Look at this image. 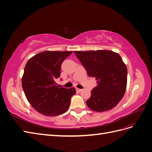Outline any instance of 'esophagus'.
I'll return each mask as SVG.
<instances>
[{"label":"esophagus","instance_id":"1","mask_svg":"<svg viewBox=\"0 0 152 152\" xmlns=\"http://www.w3.org/2000/svg\"><path fill=\"white\" fill-rule=\"evenodd\" d=\"M76 91L78 92H81L82 91V89H79V88H76Z\"/></svg>","mask_w":152,"mask_h":152}]
</instances>
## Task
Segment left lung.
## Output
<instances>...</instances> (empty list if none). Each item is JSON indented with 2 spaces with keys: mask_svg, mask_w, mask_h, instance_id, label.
<instances>
[{
  "mask_svg": "<svg viewBox=\"0 0 152 152\" xmlns=\"http://www.w3.org/2000/svg\"><path fill=\"white\" fill-rule=\"evenodd\" d=\"M89 77H94L96 86L91 90L87 105L96 112L114 108L122 99L127 86V69L118 53L98 50L74 51Z\"/></svg>",
  "mask_w": 152,
  "mask_h": 152,
  "instance_id": "obj_1",
  "label": "left lung"
}]
</instances>
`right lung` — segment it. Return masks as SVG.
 I'll return each instance as SVG.
<instances>
[{"mask_svg": "<svg viewBox=\"0 0 152 152\" xmlns=\"http://www.w3.org/2000/svg\"><path fill=\"white\" fill-rule=\"evenodd\" d=\"M72 51L40 53L27 61L22 77V87L27 100L38 112L47 116H56L66 112L71 98L76 93L70 89L56 86L61 66Z\"/></svg>", "mask_w": 152, "mask_h": 152, "instance_id": "right-lung-1", "label": "right lung"}]
</instances>
